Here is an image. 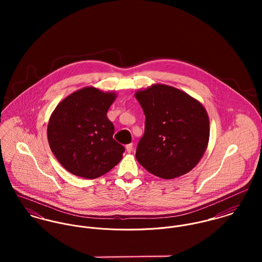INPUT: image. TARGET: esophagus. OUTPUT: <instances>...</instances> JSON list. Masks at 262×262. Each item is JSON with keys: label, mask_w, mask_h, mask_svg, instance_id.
I'll return each instance as SVG.
<instances>
[{"label": "esophagus", "mask_w": 262, "mask_h": 262, "mask_svg": "<svg viewBox=\"0 0 262 262\" xmlns=\"http://www.w3.org/2000/svg\"><path fill=\"white\" fill-rule=\"evenodd\" d=\"M132 149H133V144H132V143H130V144H127V145H126V150H127V152H128V153H130V152L132 151Z\"/></svg>", "instance_id": "34e87169"}]
</instances>
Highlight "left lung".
Listing matches in <instances>:
<instances>
[{
	"mask_svg": "<svg viewBox=\"0 0 262 262\" xmlns=\"http://www.w3.org/2000/svg\"><path fill=\"white\" fill-rule=\"evenodd\" d=\"M135 98L145 115L136 159L161 179L186 174L208 146L210 122L204 106L185 92L159 83L138 91Z\"/></svg>",
	"mask_w": 262,
	"mask_h": 262,
	"instance_id": "obj_1",
	"label": "left lung"
}]
</instances>
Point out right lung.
<instances>
[{
  "label": "right lung",
  "mask_w": 262,
  "mask_h": 262,
  "mask_svg": "<svg viewBox=\"0 0 262 262\" xmlns=\"http://www.w3.org/2000/svg\"><path fill=\"white\" fill-rule=\"evenodd\" d=\"M115 93L96 88L78 90L61 101L47 126L50 149L71 173L93 180L110 171L122 159L125 148L114 138L107 112Z\"/></svg>",
  "instance_id": "right-lung-1"
}]
</instances>
